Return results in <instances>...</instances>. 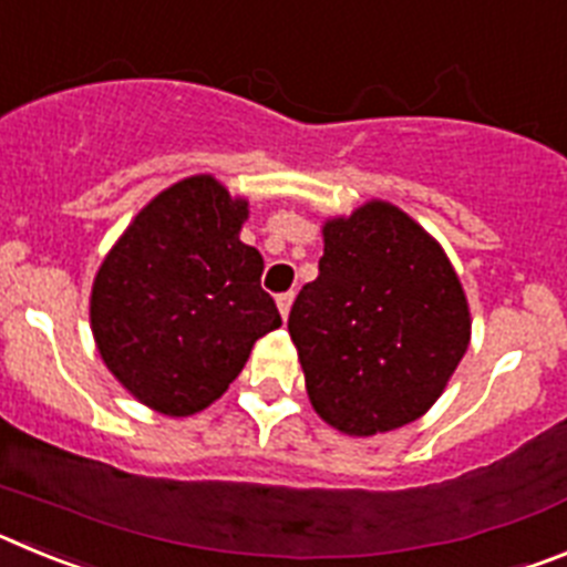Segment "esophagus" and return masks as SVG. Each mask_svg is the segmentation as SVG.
Returning a JSON list of instances; mask_svg holds the SVG:
<instances>
[{
	"label": "esophagus",
	"instance_id": "esophagus-1",
	"mask_svg": "<svg viewBox=\"0 0 567 567\" xmlns=\"http://www.w3.org/2000/svg\"><path fill=\"white\" fill-rule=\"evenodd\" d=\"M292 300H295V292H280V295H278V309H280V315H284V320L289 318V309H292Z\"/></svg>",
	"mask_w": 567,
	"mask_h": 567
}]
</instances>
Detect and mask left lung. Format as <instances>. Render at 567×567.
<instances>
[{
    "mask_svg": "<svg viewBox=\"0 0 567 567\" xmlns=\"http://www.w3.org/2000/svg\"><path fill=\"white\" fill-rule=\"evenodd\" d=\"M289 334L315 412L369 437L432 409L468 349L471 318L437 240L372 202L323 227L318 278L295 298Z\"/></svg>",
    "mask_w": 567,
    "mask_h": 567,
    "instance_id": "left-lung-1",
    "label": "left lung"
}]
</instances>
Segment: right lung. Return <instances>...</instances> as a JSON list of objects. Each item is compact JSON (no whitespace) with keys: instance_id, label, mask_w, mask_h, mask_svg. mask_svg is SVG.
Listing matches in <instances>:
<instances>
[{"instance_id":"add662e5","label":"right lung","mask_w":567,"mask_h":567,"mask_svg":"<svg viewBox=\"0 0 567 567\" xmlns=\"http://www.w3.org/2000/svg\"><path fill=\"white\" fill-rule=\"evenodd\" d=\"M247 202L209 175L164 189L135 215L93 284L90 323L124 389L169 417L227 392L252 343L280 327L260 289L264 258L238 238Z\"/></svg>"}]
</instances>
